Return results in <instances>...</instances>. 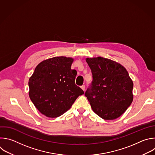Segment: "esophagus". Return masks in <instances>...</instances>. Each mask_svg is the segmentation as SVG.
<instances>
[{
  "mask_svg": "<svg viewBox=\"0 0 155 155\" xmlns=\"http://www.w3.org/2000/svg\"><path fill=\"white\" fill-rule=\"evenodd\" d=\"M81 88L84 91H85V85H82V86H81Z\"/></svg>",
  "mask_w": 155,
  "mask_h": 155,
  "instance_id": "1",
  "label": "esophagus"
}]
</instances>
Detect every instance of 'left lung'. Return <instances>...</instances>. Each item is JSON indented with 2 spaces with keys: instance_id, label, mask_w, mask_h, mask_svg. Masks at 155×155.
I'll return each mask as SVG.
<instances>
[{
  "instance_id": "1",
  "label": "left lung",
  "mask_w": 155,
  "mask_h": 155,
  "mask_svg": "<svg viewBox=\"0 0 155 155\" xmlns=\"http://www.w3.org/2000/svg\"><path fill=\"white\" fill-rule=\"evenodd\" d=\"M92 81L85 92L94 112L105 120L123 114L133 99V83L126 69L103 57L86 58Z\"/></svg>"
}]
</instances>
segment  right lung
<instances>
[{
	"label": "right lung",
	"instance_id": "add662e5",
	"mask_svg": "<svg viewBox=\"0 0 155 155\" xmlns=\"http://www.w3.org/2000/svg\"><path fill=\"white\" fill-rule=\"evenodd\" d=\"M74 60L57 57L41 62L28 81L29 97L40 113L48 117L60 116L84 91L75 84Z\"/></svg>",
	"mask_w": 155,
	"mask_h": 155
}]
</instances>
